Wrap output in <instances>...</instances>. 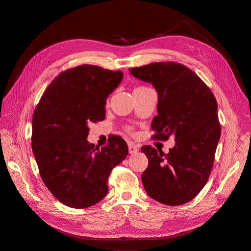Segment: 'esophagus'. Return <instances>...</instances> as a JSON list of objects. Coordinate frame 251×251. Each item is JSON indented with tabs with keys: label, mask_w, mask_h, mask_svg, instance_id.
<instances>
[{
	"label": "esophagus",
	"mask_w": 251,
	"mask_h": 251,
	"mask_svg": "<svg viewBox=\"0 0 251 251\" xmlns=\"http://www.w3.org/2000/svg\"><path fill=\"white\" fill-rule=\"evenodd\" d=\"M138 151H139V147L138 146H136V144H134V143L128 144V151H130V154L137 153Z\"/></svg>",
	"instance_id": "34e87169"
}]
</instances>
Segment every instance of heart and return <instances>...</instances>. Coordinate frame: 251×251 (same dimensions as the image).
Masks as SVG:
<instances>
[{
	"label": "heart",
	"mask_w": 251,
	"mask_h": 251,
	"mask_svg": "<svg viewBox=\"0 0 251 251\" xmlns=\"http://www.w3.org/2000/svg\"><path fill=\"white\" fill-rule=\"evenodd\" d=\"M139 88H144V87H139ZM139 88H136V89H139ZM136 89H135V90H136Z\"/></svg>",
	"instance_id": "b5f03b06"
}]
</instances>
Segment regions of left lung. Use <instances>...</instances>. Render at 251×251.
<instances>
[{"mask_svg":"<svg viewBox=\"0 0 251 251\" xmlns=\"http://www.w3.org/2000/svg\"><path fill=\"white\" fill-rule=\"evenodd\" d=\"M150 82L158 93V115L151 121L154 139L175 138L168 154L151 146L141 148L149 159L141 175L147 194L166 205L193 200L210 175L221 126L216 97L205 82L184 65L151 63L128 69Z\"/></svg>","mask_w":251,"mask_h":251,"instance_id":"obj_1","label":"left lung"}]
</instances>
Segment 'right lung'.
I'll return each instance as SVG.
<instances>
[{
    "instance_id": "add662e5",
    "label": "right lung",
    "mask_w": 251,
    "mask_h": 251,
    "mask_svg": "<svg viewBox=\"0 0 251 251\" xmlns=\"http://www.w3.org/2000/svg\"><path fill=\"white\" fill-rule=\"evenodd\" d=\"M123 77L121 71L93 65L68 69L51 81L34 110L31 144L41 177L67 206L86 208L102 200L113 168L128 154L119 136L101 149L87 140L90 125L105 118L107 98Z\"/></svg>"
}]
</instances>
